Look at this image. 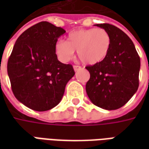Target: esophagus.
Listing matches in <instances>:
<instances>
[{
	"label": "esophagus",
	"instance_id": "1",
	"mask_svg": "<svg viewBox=\"0 0 149 149\" xmlns=\"http://www.w3.org/2000/svg\"><path fill=\"white\" fill-rule=\"evenodd\" d=\"M73 69H74L75 72H77L78 70L81 69V66H78V65H74V66H73Z\"/></svg>",
	"mask_w": 149,
	"mask_h": 149
}]
</instances>
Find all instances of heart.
Masks as SVG:
<instances>
[{"label": "heart", "mask_w": 149, "mask_h": 149, "mask_svg": "<svg viewBox=\"0 0 149 149\" xmlns=\"http://www.w3.org/2000/svg\"><path fill=\"white\" fill-rule=\"evenodd\" d=\"M111 37L104 29H87L72 32L67 41L60 40L55 44V54L63 63L69 61L77 51L79 58L88 65L104 61L109 52Z\"/></svg>", "instance_id": "obj_1"}]
</instances>
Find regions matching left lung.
<instances>
[{
  "mask_svg": "<svg viewBox=\"0 0 149 149\" xmlns=\"http://www.w3.org/2000/svg\"><path fill=\"white\" fill-rule=\"evenodd\" d=\"M111 37V47L105 59L86 69L90 78L86 93L93 103L106 110L118 109L130 100L139 87L141 60L132 40L109 24H95Z\"/></svg>",
  "mask_w": 149,
  "mask_h": 149,
  "instance_id": "8db88e82",
  "label": "left lung"
}]
</instances>
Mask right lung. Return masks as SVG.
<instances>
[{
	"mask_svg": "<svg viewBox=\"0 0 149 149\" xmlns=\"http://www.w3.org/2000/svg\"><path fill=\"white\" fill-rule=\"evenodd\" d=\"M65 33L41 21L24 31L13 46L7 65L12 90L31 109L44 112L56 106L74 76L72 66L59 61L55 54V44Z\"/></svg>",
	"mask_w": 149,
	"mask_h": 149,
	"instance_id": "1",
	"label": "right lung"
}]
</instances>
